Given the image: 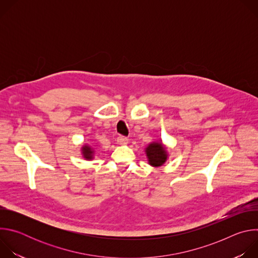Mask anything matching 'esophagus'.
<instances>
[{
  "label": "esophagus",
  "mask_w": 258,
  "mask_h": 258,
  "mask_svg": "<svg viewBox=\"0 0 258 258\" xmlns=\"http://www.w3.org/2000/svg\"><path fill=\"white\" fill-rule=\"evenodd\" d=\"M116 141H117V143H118V144H120V145H123V144L127 143L128 139H127L126 137H124V136H118Z\"/></svg>",
  "instance_id": "1"
}]
</instances>
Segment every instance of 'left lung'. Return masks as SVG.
Instances as JSON below:
<instances>
[{
    "label": "left lung",
    "mask_w": 258,
    "mask_h": 258,
    "mask_svg": "<svg viewBox=\"0 0 258 258\" xmlns=\"http://www.w3.org/2000/svg\"><path fill=\"white\" fill-rule=\"evenodd\" d=\"M147 156H148L149 163L153 166H160L166 160V152L164 147L160 143H152L146 149Z\"/></svg>",
    "instance_id": "left-lung-1"
}]
</instances>
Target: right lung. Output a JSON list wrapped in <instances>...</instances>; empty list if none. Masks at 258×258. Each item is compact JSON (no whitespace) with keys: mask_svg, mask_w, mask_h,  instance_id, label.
<instances>
[{"mask_svg":"<svg viewBox=\"0 0 258 258\" xmlns=\"http://www.w3.org/2000/svg\"><path fill=\"white\" fill-rule=\"evenodd\" d=\"M84 156L87 158V159H91L92 157H93V151L91 150V148L90 147H88V146H85L84 147Z\"/></svg>","mask_w":258,"mask_h":258,"instance_id":"1","label":"right lung"}]
</instances>
